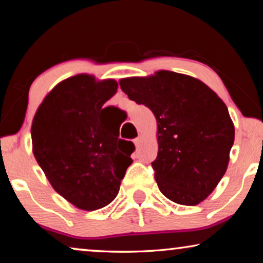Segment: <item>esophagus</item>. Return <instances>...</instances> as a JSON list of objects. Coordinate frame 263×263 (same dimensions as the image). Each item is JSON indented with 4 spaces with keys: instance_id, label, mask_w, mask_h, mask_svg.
Wrapping results in <instances>:
<instances>
[{
    "instance_id": "esophagus-1",
    "label": "esophagus",
    "mask_w": 263,
    "mask_h": 263,
    "mask_svg": "<svg viewBox=\"0 0 263 263\" xmlns=\"http://www.w3.org/2000/svg\"><path fill=\"white\" fill-rule=\"evenodd\" d=\"M134 143H135L136 147H139L140 145H141V138H140V136H139V138H136V139L134 140Z\"/></svg>"
}]
</instances>
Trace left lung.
Instances as JSON below:
<instances>
[{"label": "left lung", "instance_id": "1", "mask_svg": "<svg viewBox=\"0 0 263 263\" xmlns=\"http://www.w3.org/2000/svg\"><path fill=\"white\" fill-rule=\"evenodd\" d=\"M120 86L156 116L158 156L152 167L160 192L184 206L202 202L225 175L235 141L224 102L202 81L168 70L122 79Z\"/></svg>", "mask_w": 263, "mask_h": 263}]
</instances>
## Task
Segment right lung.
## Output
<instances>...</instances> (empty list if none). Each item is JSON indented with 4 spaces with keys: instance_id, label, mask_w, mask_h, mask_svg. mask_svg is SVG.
I'll return each mask as SVG.
<instances>
[{
    "instance_id": "1",
    "label": "right lung",
    "mask_w": 263,
    "mask_h": 263,
    "mask_svg": "<svg viewBox=\"0 0 263 263\" xmlns=\"http://www.w3.org/2000/svg\"><path fill=\"white\" fill-rule=\"evenodd\" d=\"M112 79L79 74L52 88L31 127L35 160L52 188L79 210L112 202L133 163L132 141L118 139L120 125L107 124L103 105L117 91Z\"/></svg>"
}]
</instances>
